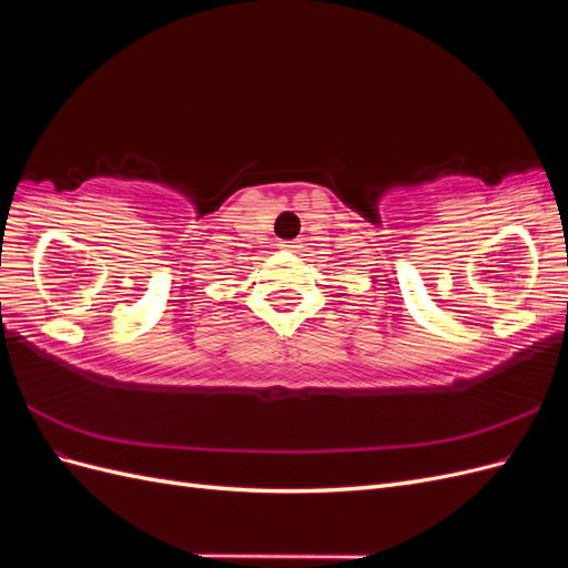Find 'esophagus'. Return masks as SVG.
<instances>
[{
  "instance_id": "1",
  "label": "esophagus",
  "mask_w": 568,
  "mask_h": 568,
  "mask_svg": "<svg viewBox=\"0 0 568 568\" xmlns=\"http://www.w3.org/2000/svg\"><path fill=\"white\" fill-rule=\"evenodd\" d=\"M282 248L284 251H298L301 242H298V239H291V242H282Z\"/></svg>"
}]
</instances>
